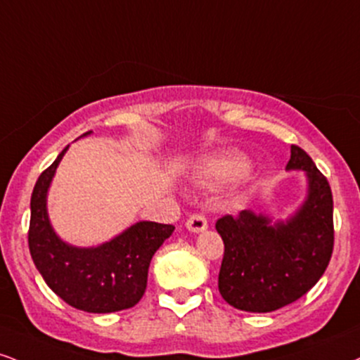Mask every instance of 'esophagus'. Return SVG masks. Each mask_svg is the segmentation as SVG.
Segmentation results:
<instances>
[{
	"label": "esophagus",
	"mask_w": 360,
	"mask_h": 360,
	"mask_svg": "<svg viewBox=\"0 0 360 360\" xmlns=\"http://www.w3.org/2000/svg\"><path fill=\"white\" fill-rule=\"evenodd\" d=\"M186 228L191 233H201L207 229V219L202 214H193L191 218L186 221Z\"/></svg>",
	"instance_id": "1"
}]
</instances>
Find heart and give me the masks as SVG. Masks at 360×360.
<instances>
[{
  "label": "heart",
  "instance_id": "1",
  "mask_svg": "<svg viewBox=\"0 0 360 360\" xmlns=\"http://www.w3.org/2000/svg\"><path fill=\"white\" fill-rule=\"evenodd\" d=\"M248 169V159L243 154L229 153L210 158L199 166L196 172L198 184H224L241 176Z\"/></svg>",
  "mask_w": 360,
  "mask_h": 360
}]
</instances>
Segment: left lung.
Wrapping results in <instances>:
<instances>
[{
  "instance_id": "8db88e82",
  "label": "left lung",
  "mask_w": 360,
  "mask_h": 360,
  "mask_svg": "<svg viewBox=\"0 0 360 360\" xmlns=\"http://www.w3.org/2000/svg\"><path fill=\"white\" fill-rule=\"evenodd\" d=\"M287 171H304L307 179L304 202L287 219L245 210L216 221L224 243L218 288L238 310L266 314L292 304L317 283L330 262V186L298 146L290 147Z\"/></svg>"
}]
</instances>
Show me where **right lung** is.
<instances>
[{
	"instance_id": "add662e5",
	"label": "right lung",
	"mask_w": 360,
	"mask_h": 360,
	"mask_svg": "<svg viewBox=\"0 0 360 360\" xmlns=\"http://www.w3.org/2000/svg\"><path fill=\"white\" fill-rule=\"evenodd\" d=\"M92 131L85 132L86 137ZM65 147L34 184L28 246L37 270L56 295L90 314L131 309L147 287L150 259L174 231L172 224L137 221L112 240L97 246H75L63 241L51 226L46 199Z\"/></svg>"
}]
</instances>
